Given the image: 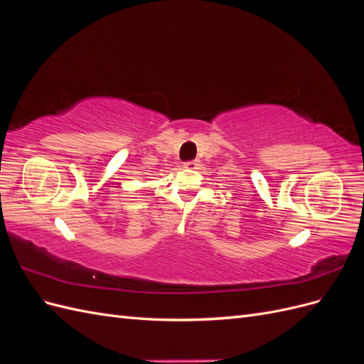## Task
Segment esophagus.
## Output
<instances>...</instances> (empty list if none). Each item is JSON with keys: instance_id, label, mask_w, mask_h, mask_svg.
I'll list each match as a JSON object with an SVG mask.
<instances>
[{"instance_id": "1", "label": "esophagus", "mask_w": 364, "mask_h": 364, "mask_svg": "<svg viewBox=\"0 0 364 364\" xmlns=\"http://www.w3.org/2000/svg\"><path fill=\"white\" fill-rule=\"evenodd\" d=\"M185 168H191V170H194V168H197V167H199V161H197V159H194V161H186L185 164Z\"/></svg>"}]
</instances>
